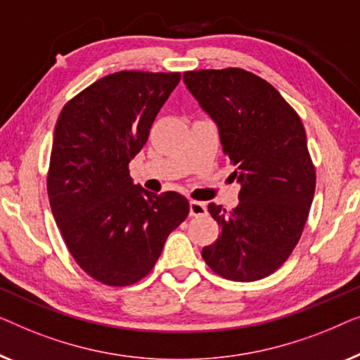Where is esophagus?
Wrapping results in <instances>:
<instances>
[{"instance_id": "1", "label": "esophagus", "mask_w": 360, "mask_h": 360, "mask_svg": "<svg viewBox=\"0 0 360 360\" xmlns=\"http://www.w3.org/2000/svg\"><path fill=\"white\" fill-rule=\"evenodd\" d=\"M189 214H191L192 217L205 215V214H207V207H205L204 202L191 200V202H189Z\"/></svg>"}]
</instances>
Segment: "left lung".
<instances>
[{"instance_id":"1","label":"left lung","mask_w":360,"mask_h":360,"mask_svg":"<svg viewBox=\"0 0 360 360\" xmlns=\"http://www.w3.org/2000/svg\"><path fill=\"white\" fill-rule=\"evenodd\" d=\"M184 83L214 119L235 166L240 204H209L219 240L202 250L215 274L252 282L287 261L307 224L316 174L298 114L274 86L241 68L186 72Z\"/></svg>"}]
</instances>
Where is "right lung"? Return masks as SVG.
I'll use <instances>...</instances> for the list:
<instances>
[{"label": "right lung", "instance_id": "add662e5", "mask_svg": "<svg viewBox=\"0 0 360 360\" xmlns=\"http://www.w3.org/2000/svg\"><path fill=\"white\" fill-rule=\"evenodd\" d=\"M179 79V73L108 75L58 115L47 176L50 207L70 255L105 285L143 279L189 214L184 195L151 194L129 173Z\"/></svg>", "mask_w": 360, "mask_h": 360}]
</instances>
